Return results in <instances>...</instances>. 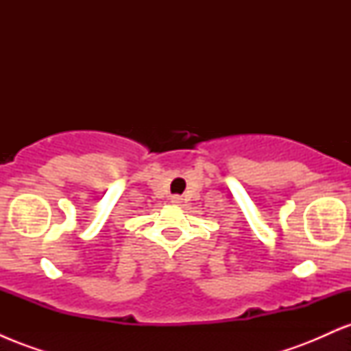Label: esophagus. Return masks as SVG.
<instances>
[{
    "label": "esophagus",
    "instance_id": "34e87169",
    "mask_svg": "<svg viewBox=\"0 0 351 351\" xmlns=\"http://www.w3.org/2000/svg\"><path fill=\"white\" fill-rule=\"evenodd\" d=\"M171 203H181V196H178V195L171 196Z\"/></svg>",
    "mask_w": 351,
    "mask_h": 351
}]
</instances>
